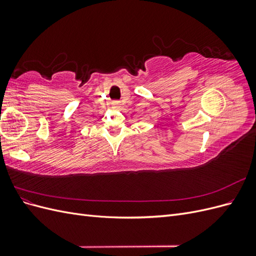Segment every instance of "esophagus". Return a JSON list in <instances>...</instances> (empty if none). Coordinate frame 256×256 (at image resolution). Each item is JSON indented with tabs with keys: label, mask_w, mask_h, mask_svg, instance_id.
<instances>
[{
	"label": "esophagus",
	"mask_w": 256,
	"mask_h": 256,
	"mask_svg": "<svg viewBox=\"0 0 256 256\" xmlns=\"http://www.w3.org/2000/svg\"><path fill=\"white\" fill-rule=\"evenodd\" d=\"M112 108H113V109H115V110H120V108H122L120 102H113V104H112Z\"/></svg>",
	"instance_id": "obj_1"
}]
</instances>
